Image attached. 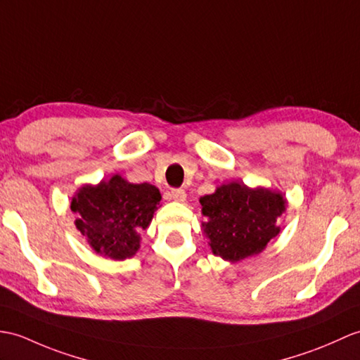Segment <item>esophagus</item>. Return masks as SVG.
I'll return each mask as SVG.
<instances>
[{
	"label": "esophagus",
	"instance_id": "obj_1",
	"mask_svg": "<svg viewBox=\"0 0 360 360\" xmlns=\"http://www.w3.org/2000/svg\"><path fill=\"white\" fill-rule=\"evenodd\" d=\"M170 198L173 200H176V202H184V200H186V198H187V195H186V191H184L182 188H173L170 191Z\"/></svg>",
	"mask_w": 360,
	"mask_h": 360
}]
</instances>
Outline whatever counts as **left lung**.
Returning <instances> with one entry per match:
<instances>
[{
    "mask_svg": "<svg viewBox=\"0 0 360 360\" xmlns=\"http://www.w3.org/2000/svg\"><path fill=\"white\" fill-rule=\"evenodd\" d=\"M205 236L213 255L225 261L238 262L259 255L266 244L279 235L276 225L285 212L287 200L279 191L269 188H248L231 182L216 188L214 193L199 199Z\"/></svg>",
    "mask_w": 360,
    "mask_h": 360,
    "instance_id": "left-lung-1",
    "label": "left lung"
}]
</instances>
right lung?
<instances>
[{
	"mask_svg": "<svg viewBox=\"0 0 360 360\" xmlns=\"http://www.w3.org/2000/svg\"><path fill=\"white\" fill-rule=\"evenodd\" d=\"M161 200L152 184H131L113 174L98 186H82L72 198L75 225L98 255L124 261L136 255L142 230Z\"/></svg>",
	"mask_w": 360,
	"mask_h": 360,
	"instance_id": "add662e5",
	"label": "right lung"
}]
</instances>
